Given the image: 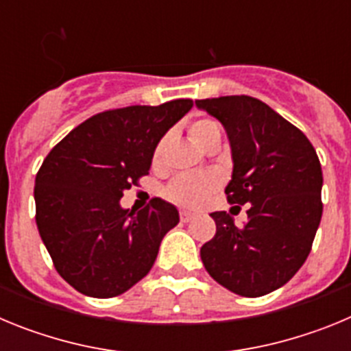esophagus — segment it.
<instances>
[{
    "mask_svg": "<svg viewBox=\"0 0 351 351\" xmlns=\"http://www.w3.org/2000/svg\"><path fill=\"white\" fill-rule=\"evenodd\" d=\"M195 218V214L190 213V210H181V221L188 223Z\"/></svg>",
    "mask_w": 351,
    "mask_h": 351,
    "instance_id": "esophagus-1",
    "label": "esophagus"
}]
</instances>
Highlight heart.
Instances as JSON below:
<instances>
[{"mask_svg":"<svg viewBox=\"0 0 351 351\" xmlns=\"http://www.w3.org/2000/svg\"><path fill=\"white\" fill-rule=\"evenodd\" d=\"M190 135L200 147L210 138L219 137V126L213 119H197L191 123ZM167 141H161L154 151V163H160L165 153ZM218 179L210 173H181L169 186V197L173 202L184 207H200L206 204L209 195L218 188Z\"/></svg>","mask_w":351,"mask_h":351,"instance_id":"obj_1","label":"heart"}]
</instances>
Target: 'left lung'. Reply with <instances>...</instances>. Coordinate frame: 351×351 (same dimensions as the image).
I'll use <instances>...</instances> for the list:
<instances>
[{
    "label": "left lung",
    "instance_id": "obj_1",
    "mask_svg": "<svg viewBox=\"0 0 351 351\" xmlns=\"http://www.w3.org/2000/svg\"><path fill=\"white\" fill-rule=\"evenodd\" d=\"M195 105L216 117L228 137V202L250 204L244 226L225 210L210 214L216 235L200 247L204 267L237 295L271 293L295 276L311 251L322 219L320 160L299 128L256 98L221 96Z\"/></svg>",
    "mask_w": 351,
    "mask_h": 351
}]
</instances>
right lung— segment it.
I'll use <instances>...</instances> for the list:
<instances>
[{
  "label": "right lung",
  "mask_w": 351,
  "mask_h": 351,
  "mask_svg": "<svg viewBox=\"0 0 351 351\" xmlns=\"http://www.w3.org/2000/svg\"><path fill=\"white\" fill-rule=\"evenodd\" d=\"M191 107V100H172L96 114L43 160L36 226L56 271L84 295L108 299L130 290L179 223L178 207L161 198L133 213L121 207V197L149 173L156 145Z\"/></svg>",
  "instance_id": "right-lung-1"
}]
</instances>
